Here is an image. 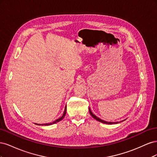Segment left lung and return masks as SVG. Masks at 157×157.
I'll list each match as a JSON object with an SVG mask.
<instances>
[{
    "instance_id": "obj_1",
    "label": "left lung",
    "mask_w": 157,
    "mask_h": 157,
    "mask_svg": "<svg viewBox=\"0 0 157 157\" xmlns=\"http://www.w3.org/2000/svg\"><path fill=\"white\" fill-rule=\"evenodd\" d=\"M89 111H90V115H91L94 118H95V119H96V121H99V122H102V123H104V124H117V123L118 122H107V121H103V120L100 119V118H99L97 117H96V115H94V114L92 113L91 110H90V108H89Z\"/></svg>"
}]
</instances>
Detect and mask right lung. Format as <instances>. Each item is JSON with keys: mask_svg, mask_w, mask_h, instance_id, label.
I'll use <instances>...</instances> for the list:
<instances>
[{"mask_svg": "<svg viewBox=\"0 0 157 157\" xmlns=\"http://www.w3.org/2000/svg\"><path fill=\"white\" fill-rule=\"evenodd\" d=\"M67 107L65 106V111H64V112H63V115H62V117H60V118H59L58 119H57V120H56V121H54V122H50V123H46V124H42V125H46V126H49V125H52V124H55V123H56V122H59L60 121H61L63 119V118L65 117V114H66V110H67V108H66Z\"/></svg>", "mask_w": 157, "mask_h": 157, "instance_id": "obj_1", "label": "right lung"}]
</instances>
